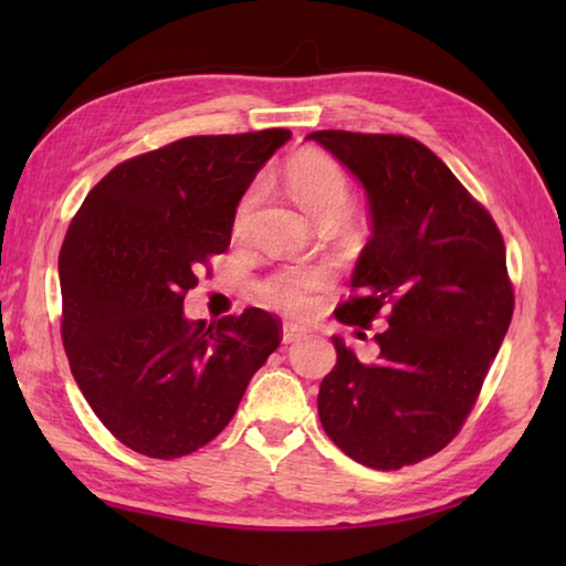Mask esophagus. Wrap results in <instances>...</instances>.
Instances as JSON below:
<instances>
[{
  "label": "esophagus",
  "mask_w": 566,
  "mask_h": 566,
  "mask_svg": "<svg viewBox=\"0 0 566 566\" xmlns=\"http://www.w3.org/2000/svg\"><path fill=\"white\" fill-rule=\"evenodd\" d=\"M304 337H306V329H304V327H300V324L286 322L284 327H282V342H284V344L300 342V339H304Z\"/></svg>",
  "instance_id": "esophagus-1"
}]
</instances>
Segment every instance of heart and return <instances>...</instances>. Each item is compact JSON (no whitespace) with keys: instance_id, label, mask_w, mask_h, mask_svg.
<instances>
[{"instance_id":"heart-1","label":"heart","mask_w":566,"mask_h":566,"mask_svg":"<svg viewBox=\"0 0 566 566\" xmlns=\"http://www.w3.org/2000/svg\"><path fill=\"white\" fill-rule=\"evenodd\" d=\"M286 187L294 202L310 214L314 222L322 217L339 219L349 205V181L342 167L332 157L317 149H306L294 155L286 165ZM249 199L239 212V222L247 214ZM324 284V272L317 266H292L282 270L256 286V294L266 306L282 312H304L312 306V294Z\"/></svg>"}]
</instances>
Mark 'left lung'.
<instances>
[{
  "label": "left lung",
  "instance_id": "obj_1",
  "mask_svg": "<svg viewBox=\"0 0 566 566\" xmlns=\"http://www.w3.org/2000/svg\"><path fill=\"white\" fill-rule=\"evenodd\" d=\"M367 195L371 237L337 319L375 334L364 364L334 334L337 364L319 387L324 432L354 462L401 469L444 449L472 411L514 312L494 219L442 159L397 134L312 132Z\"/></svg>",
  "mask_w": 566,
  "mask_h": 566
}]
</instances>
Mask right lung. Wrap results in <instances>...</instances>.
<instances>
[{
    "mask_svg": "<svg viewBox=\"0 0 566 566\" xmlns=\"http://www.w3.org/2000/svg\"><path fill=\"white\" fill-rule=\"evenodd\" d=\"M290 139V129L187 137L122 161L66 229V357L94 415L134 452L175 459L212 442L280 347L270 312L187 319L185 294L229 247L239 199Z\"/></svg>",
    "mask_w": 566,
    "mask_h": 566,
    "instance_id": "right-lung-1",
    "label": "right lung"
}]
</instances>
